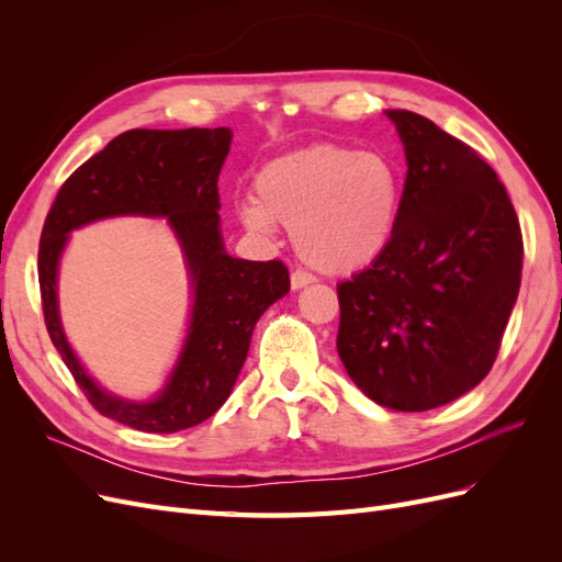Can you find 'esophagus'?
<instances>
[{"instance_id":"34e87169","label":"esophagus","mask_w":562,"mask_h":562,"mask_svg":"<svg viewBox=\"0 0 562 562\" xmlns=\"http://www.w3.org/2000/svg\"><path fill=\"white\" fill-rule=\"evenodd\" d=\"M314 281H316V277H314V274H310V271L295 269L293 274H291V285H293V291H300V288L310 285V283H314Z\"/></svg>"}]
</instances>
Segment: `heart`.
<instances>
[{
  "label": "heart",
  "instance_id": "b5f03b06",
  "mask_svg": "<svg viewBox=\"0 0 562 562\" xmlns=\"http://www.w3.org/2000/svg\"><path fill=\"white\" fill-rule=\"evenodd\" d=\"M401 206L403 178L394 159L323 143L267 161L252 178V201L236 213L255 234H271L274 223L288 227L310 267L347 274L389 248Z\"/></svg>",
  "mask_w": 562,
  "mask_h": 562
}]
</instances>
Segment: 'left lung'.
<instances>
[{
  "instance_id": "left-lung-1",
  "label": "left lung",
  "mask_w": 562,
  "mask_h": 562,
  "mask_svg": "<svg viewBox=\"0 0 562 562\" xmlns=\"http://www.w3.org/2000/svg\"><path fill=\"white\" fill-rule=\"evenodd\" d=\"M407 176L394 239L337 285V353L368 398L422 413L495 363L520 288L522 236L485 159L431 119L386 110Z\"/></svg>"
}]
</instances>
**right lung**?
<instances>
[{
    "label": "right lung",
    "mask_w": 562,
    "mask_h": 562,
    "mask_svg": "<svg viewBox=\"0 0 562 562\" xmlns=\"http://www.w3.org/2000/svg\"><path fill=\"white\" fill-rule=\"evenodd\" d=\"M229 145V128L126 131L65 180L46 215L40 288L50 342L95 411L131 429L173 434L215 415L239 378L255 323L291 291L281 260L250 262L225 250L217 176ZM116 214L166 216L191 274V328L172 375L149 402H128L100 387L66 342L57 312V265L69 232Z\"/></svg>",
    "instance_id": "obj_1"
}]
</instances>
